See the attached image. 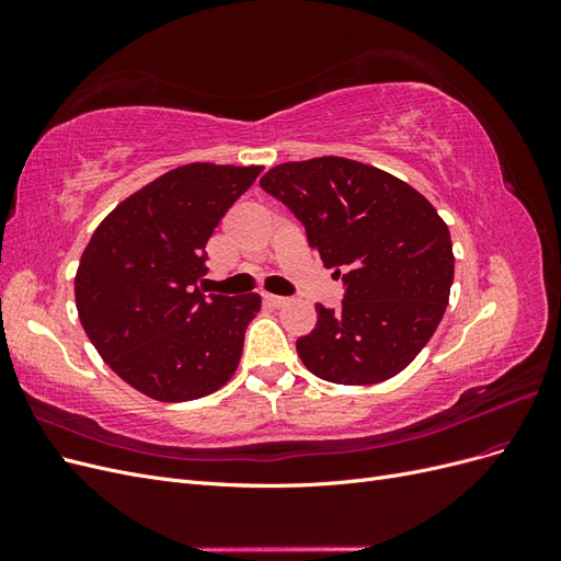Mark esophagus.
<instances>
[{"label":"esophagus","instance_id":"esophagus-1","mask_svg":"<svg viewBox=\"0 0 561 561\" xmlns=\"http://www.w3.org/2000/svg\"><path fill=\"white\" fill-rule=\"evenodd\" d=\"M264 304H268V307L274 309H280L287 304V297H278V295H264Z\"/></svg>","mask_w":561,"mask_h":561}]
</instances>
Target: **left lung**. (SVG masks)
<instances>
[{
    "label": "left lung",
    "instance_id": "obj_1",
    "mask_svg": "<svg viewBox=\"0 0 561 561\" xmlns=\"http://www.w3.org/2000/svg\"><path fill=\"white\" fill-rule=\"evenodd\" d=\"M260 184L346 290L339 309L316 307V328L297 339L301 363L344 386L396 377L447 309L454 252L443 217L407 182L342 157L280 163Z\"/></svg>",
    "mask_w": 561,
    "mask_h": 561
}]
</instances>
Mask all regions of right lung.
Instances as JSON below:
<instances>
[{"mask_svg":"<svg viewBox=\"0 0 561 561\" xmlns=\"http://www.w3.org/2000/svg\"><path fill=\"white\" fill-rule=\"evenodd\" d=\"M262 165L190 163L135 192L100 222L81 254L75 297L103 360L140 393L184 402L239 367L260 295H203L206 243Z\"/></svg>","mask_w":561,"mask_h":561,"instance_id":"right-lung-1","label":"right lung"}]
</instances>
